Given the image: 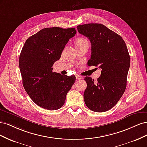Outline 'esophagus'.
<instances>
[{"mask_svg": "<svg viewBox=\"0 0 147 147\" xmlns=\"http://www.w3.org/2000/svg\"><path fill=\"white\" fill-rule=\"evenodd\" d=\"M75 77H76V79L77 80H80V79L82 78L80 76H79L78 75H76V76H75Z\"/></svg>", "mask_w": 147, "mask_h": 147, "instance_id": "obj_1", "label": "esophagus"}]
</instances>
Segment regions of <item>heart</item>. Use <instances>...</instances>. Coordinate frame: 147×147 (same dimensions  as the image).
Listing matches in <instances>:
<instances>
[{
	"mask_svg": "<svg viewBox=\"0 0 147 147\" xmlns=\"http://www.w3.org/2000/svg\"><path fill=\"white\" fill-rule=\"evenodd\" d=\"M75 44H76V45H83V44H86V45H88L89 43L86 38L80 37L77 40L76 42H75Z\"/></svg>",
	"mask_w": 147,
	"mask_h": 147,
	"instance_id": "obj_1",
	"label": "heart"
}]
</instances>
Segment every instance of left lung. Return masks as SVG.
Masks as SVG:
<instances>
[{"mask_svg":"<svg viewBox=\"0 0 147 147\" xmlns=\"http://www.w3.org/2000/svg\"><path fill=\"white\" fill-rule=\"evenodd\" d=\"M80 34L91 43L89 66L99 67L100 76L95 82L86 77L84 92L85 104L96 112H106L117 104L126 90L130 67V56L125 42L119 35L104 24L90 23L77 26Z\"/></svg>","mask_w":147,"mask_h":147,"instance_id":"1","label":"left lung"}]
</instances>
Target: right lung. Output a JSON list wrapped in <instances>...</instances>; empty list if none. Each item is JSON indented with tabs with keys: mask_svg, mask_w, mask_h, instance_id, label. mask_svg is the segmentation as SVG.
Masks as SVG:
<instances>
[{
	"mask_svg": "<svg viewBox=\"0 0 147 147\" xmlns=\"http://www.w3.org/2000/svg\"><path fill=\"white\" fill-rule=\"evenodd\" d=\"M76 33L74 28H45L29 37L22 48L19 65L23 86L30 99L42 108L60 109L75 82V75L53 72L52 67Z\"/></svg>",
	"mask_w": 147,
	"mask_h": 147,
	"instance_id": "obj_1",
	"label": "right lung"
}]
</instances>
